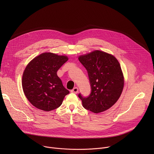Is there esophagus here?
Masks as SVG:
<instances>
[{
	"mask_svg": "<svg viewBox=\"0 0 154 154\" xmlns=\"http://www.w3.org/2000/svg\"><path fill=\"white\" fill-rule=\"evenodd\" d=\"M71 92L74 93V94H77L79 92V88L77 87H75L71 90Z\"/></svg>",
	"mask_w": 154,
	"mask_h": 154,
	"instance_id": "obj_1",
	"label": "esophagus"
}]
</instances>
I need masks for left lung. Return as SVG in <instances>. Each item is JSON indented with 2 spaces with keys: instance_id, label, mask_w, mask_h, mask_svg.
I'll return each instance as SVG.
<instances>
[{
  "instance_id": "obj_1",
  "label": "left lung",
  "mask_w": 154,
  "mask_h": 154,
  "mask_svg": "<svg viewBox=\"0 0 154 154\" xmlns=\"http://www.w3.org/2000/svg\"><path fill=\"white\" fill-rule=\"evenodd\" d=\"M88 72L91 93L82 100L83 107L94 113L104 112L119 98L124 87V77L119 63L113 55L95 51L79 57Z\"/></svg>"
}]
</instances>
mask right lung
<instances>
[{"mask_svg":"<svg viewBox=\"0 0 154 154\" xmlns=\"http://www.w3.org/2000/svg\"><path fill=\"white\" fill-rule=\"evenodd\" d=\"M68 60L66 56L43 53L27 66L23 75V88L29 101L45 112L58 108L69 93L57 75L58 70Z\"/></svg>","mask_w":154,"mask_h":154,"instance_id":"add662e5","label":"right lung"}]
</instances>
